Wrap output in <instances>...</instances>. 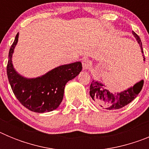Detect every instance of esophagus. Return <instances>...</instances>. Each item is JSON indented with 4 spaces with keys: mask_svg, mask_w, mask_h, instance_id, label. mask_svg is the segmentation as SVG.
<instances>
[{
    "mask_svg": "<svg viewBox=\"0 0 149 149\" xmlns=\"http://www.w3.org/2000/svg\"><path fill=\"white\" fill-rule=\"evenodd\" d=\"M91 63L89 61V60L88 59H84L82 61V65H83V69L84 70H87L88 68L90 67Z\"/></svg>",
    "mask_w": 149,
    "mask_h": 149,
    "instance_id": "obj_1",
    "label": "esophagus"
}]
</instances>
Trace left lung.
Instances as JSON below:
<instances>
[{"mask_svg":"<svg viewBox=\"0 0 149 149\" xmlns=\"http://www.w3.org/2000/svg\"><path fill=\"white\" fill-rule=\"evenodd\" d=\"M132 33L134 37L136 38L138 44L139 45L142 54H143V45L140 38L134 31H132ZM143 60L145 61L146 58L144 55H143ZM143 84L144 81L141 80L126 90L117 93L116 94V93L113 94L107 89L104 84L100 81L93 80L89 86V95L96 104L100 105L104 108L109 110H119L127 105L129 103H131L134 98H136V96L140 93L143 88Z\"/></svg>","mask_w":149,"mask_h":149,"instance_id":"1","label":"left lung"}]
</instances>
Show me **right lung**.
<instances>
[{"label":"right lung","mask_w":149,"mask_h":149,"mask_svg":"<svg viewBox=\"0 0 149 149\" xmlns=\"http://www.w3.org/2000/svg\"><path fill=\"white\" fill-rule=\"evenodd\" d=\"M18 40V33L9 52L6 72L13 93L26 108L36 113L53 111L63 101L67 82L80 74L81 62L62 65L53 68L40 77L27 78L15 71L13 65L14 49Z\"/></svg>","instance_id":"obj_1"}]
</instances>
